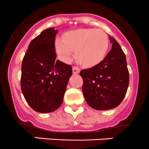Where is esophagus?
<instances>
[{
  "instance_id": "esophagus-1",
  "label": "esophagus",
  "mask_w": 149,
  "mask_h": 149,
  "mask_svg": "<svg viewBox=\"0 0 149 149\" xmlns=\"http://www.w3.org/2000/svg\"><path fill=\"white\" fill-rule=\"evenodd\" d=\"M72 71H73V74H79V72H80V69L78 68L77 67H73Z\"/></svg>"
}]
</instances>
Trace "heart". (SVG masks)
Listing matches in <instances>:
<instances>
[{
    "label": "heart",
    "mask_w": 149,
    "mask_h": 149,
    "mask_svg": "<svg viewBox=\"0 0 149 149\" xmlns=\"http://www.w3.org/2000/svg\"><path fill=\"white\" fill-rule=\"evenodd\" d=\"M109 40L106 32L101 29H78L69 32L64 40L57 38L56 52L64 61H70L75 51L78 62L85 67H93L105 58Z\"/></svg>",
    "instance_id": "heart-1"
}]
</instances>
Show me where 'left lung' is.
I'll return each instance as SVG.
<instances>
[{"mask_svg": "<svg viewBox=\"0 0 149 149\" xmlns=\"http://www.w3.org/2000/svg\"><path fill=\"white\" fill-rule=\"evenodd\" d=\"M112 48L101 62L79 74L82 93L88 105L96 110H108L120 104L129 85L126 57L117 41L109 37Z\"/></svg>", "mask_w": 149, "mask_h": 149, "instance_id": "left-lung-1", "label": "left lung"}]
</instances>
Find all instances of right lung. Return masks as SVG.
I'll list each match as a JSON object with an SVG mask.
<instances>
[{"label": "right lung", "instance_id": "right-lung-1", "mask_svg": "<svg viewBox=\"0 0 149 149\" xmlns=\"http://www.w3.org/2000/svg\"><path fill=\"white\" fill-rule=\"evenodd\" d=\"M57 32L48 28L32 40L22 64V91L31 108L40 113L52 112L61 105L72 74L71 66L56 61Z\"/></svg>", "mask_w": 149, "mask_h": 149}]
</instances>
